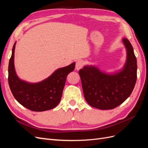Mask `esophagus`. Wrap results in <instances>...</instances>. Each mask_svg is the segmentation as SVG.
Wrapping results in <instances>:
<instances>
[{"label":"esophagus","mask_w":148,"mask_h":148,"mask_svg":"<svg viewBox=\"0 0 148 148\" xmlns=\"http://www.w3.org/2000/svg\"><path fill=\"white\" fill-rule=\"evenodd\" d=\"M84 65V62L82 60H78L76 62V66H75V69L76 70H79V69H82V67Z\"/></svg>","instance_id":"obj_1"}]
</instances>
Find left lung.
<instances>
[{
  "label": "left lung",
  "instance_id": "obj_1",
  "mask_svg": "<svg viewBox=\"0 0 148 148\" xmlns=\"http://www.w3.org/2000/svg\"><path fill=\"white\" fill-rule=\"evenodd\" d=\"M127 49V62L122 71L108 75L95 66L79 70L84 96L88 104L101 110L117 107L130 96L136 82L137 62L132 44L123 39Z\"/></svg>",
  "mask_w": 148,
  "mask_h": 148
}]
</instances>
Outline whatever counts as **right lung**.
Returning <instances> with one entry per match:
<instances>
[{
	"label": "right lung",
	"instance_id": "right-lung-1",
	"mask_svg": "<svg viewBox=\"0 0 148 148\" xmlns=\"http://www.w3.org/2000/svg\"><path fill=\"white\" fill-rule=\"evenodd\" d=\"M15 44L8 69V81L13 96L20 104L32 111L42 112L55 108L60 101L67 75L74 70L75 63L59 69L41 82L29 83L21 80L15 73Z\"/></svg>",
	"mask_w": 148,
	"mask_h": 148
}]
</instances>
